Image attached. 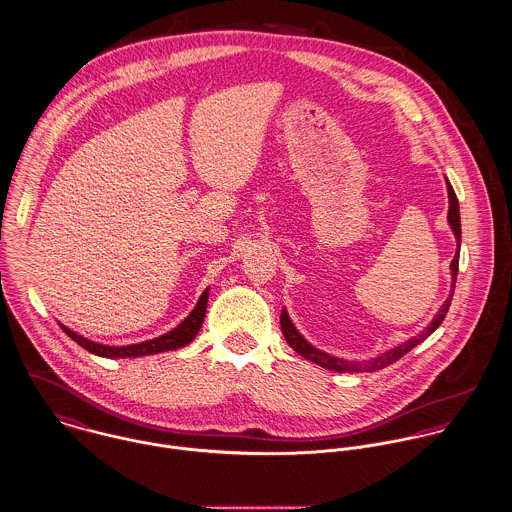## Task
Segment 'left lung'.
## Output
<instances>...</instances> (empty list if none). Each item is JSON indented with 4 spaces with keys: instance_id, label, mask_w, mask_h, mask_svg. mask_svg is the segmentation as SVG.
Masks as SVG:
<instances>
[{
    "instance_id": "1",
    "label": "left lung",
    "mask_w": 512,
    "mask_h": 512,
    "mask_svg": "<svg viewBox=\"0 0 512 512\" xmlns=\"http://www.w3.org/2000/svg\"><path fill=\"white\" fill-rule=\"evenodd\" d=\"M446 184H448V198H450L448 224H450V228L454 231L455 241H457V251H455L454 261H452V265H450V271H452V290H450V296L446 298V302L442 304V308L438 310V314L434 316V320L430 322V326H428L424 332H420L416 338L404 341V343H400L397 347H393V349H389V351H385V353H381V355H377V357H373V359H369V361H345V359L334 357V355H330V353H326V351H320V349H316L314 345H310L308 341L304 340V338L300 336V332L294 328V324H292V320H290L288 312L283 310V312H281V330H283L284 340H286V343H288V345H290L298 355H302L304 359L314 361L316 365H320V367H324V369L338 371V373L379 371V369H385V367H389L391 363L398 361V359H400L402 355H406L412 347H416L420 341L426 340L432 332H436V330H438V326L444 322V318H446V314H448V310H450V304H452V296H454L455 290V279H457V269H459V245H461L459 204H457V196H455L452 184H450L448 180H446Z\"/></svg>"
}]
</instances>
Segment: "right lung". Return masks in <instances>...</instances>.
<instances>
[{
    "label": "right lung",
    "mask_w": 512,
    "mask_h": 512,
    "mask_svg": "<svg viewBox=\"0 0 512 512\" xmlns=\"http://www.w3.org/2000/svg\"><path fill=\"white\" fill-rule=\"evenodd\" d=\"M206 306H208V288L202 292L200 300L196 302L194 310L174 328L171 332H167L165 336H159L155 340L141 341V343H133V345H123V347H115V345H104V343H96V341L86 340L82 336H78L76 332L68 330L66 326L60 324V328L66 332L68 338L76 341L78 345H82L86 351L100 355V357H110V359H121V357H143V355H155L161 351H172L178 347L188 345L190 341L196 338V334L202 328V322L206 318Z\"/></svg>",
    "instance_id": "1"
}]
</instances>
